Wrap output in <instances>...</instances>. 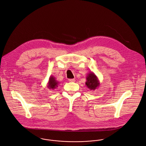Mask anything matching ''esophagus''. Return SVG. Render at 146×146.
Returning <instances> with one entry per match:
<instances>
[{
	"label": "esophagus",
	"mask_w": 146,
	"mask_h": 146,
	"mask_svg": "<svg viewBox=\"0 0 146 146\" xmlns=\"http://www.w3.org/2000/svg\"><path fill=\"white\" fill-rule=\"evenodd\" d=\"M75 79H69V82H75Z\"/></svg>",
	"instance_id": "esophagus-1"
}]
</instances>
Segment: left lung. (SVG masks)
I'll use <instances>...</instances> for the list:
<instances>
[{
  "label": "left lung",
  "instance_id": "left-lung-1",
  "mask_svg": "<svg viewBox=\"0 0 146 146\" xmlns=\"http://www.w3.org/2000/svg\"><path fill=\"white\" fill-rule=\"evenodd\" d=\"M86 85L91 90H95L100 86V82L95 74L92 72H89L86 77Z\"/></svg>",
  "mask_w": 146,
  "mask_h": 146
}]
</instances>
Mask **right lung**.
<instances>
[{
  "mask_svg": "<svg viewBox=\"0 0 146 146\" xmlns=\"http://www.w3.org/2000/svg\"><path fill=\"white\" fill-rule=\"evenodd\" d=\"M58 84H59V82L56 80V78L54 76H50L49 77L48 84H47V87L50 90L51 89L54 90L55 88L58 87Z\"/></svg>",
  "mask_w": 146,
  "mask_h": 146,
  "instance_id": "add662e5",
  "label": "right lung"
}]
</instances>
